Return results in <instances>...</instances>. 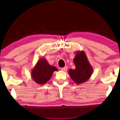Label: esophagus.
Returning <instances> with one entry per match:
<instances>
[{"instance_id":"1","label":"esophagus","mask_w":120,"mask_h":120,"mask_svg":"<svg viewBox=\"0 0 120 120\" xmlns=\"http://www.w3.org/2000/svg\"><path fill=\"white\" fill-rule=\"evenodd\" d=\"M67 69H68V67H64V68H60V70H61L62 71H66Z\"/></svg>"}]
</instances>
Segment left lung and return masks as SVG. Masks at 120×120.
I'll list each match as a JSON object with an SVG mask.
<instances>
[{
    "instance_id": "8db88e82",
    "label": "left lung",
    "mask_w": 120,
    "mask_h": 120,
    "mask_svg": "<svg viewBox=\"0 0 120 120\" xmlns=\"http://www.w3.org/2000/svg\"><path fill=\"white\" fill-rule=\"evenodd\" d=\"M73 62L75 69H70L68 71L73 81L76 84H81L88 81L92 74L93 69L85 52L77 51Z\"/></svg>"
}]
</instances>
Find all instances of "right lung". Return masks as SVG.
I'll use <instances>...</instances> for the list:
<instances>
[{
	"instance_id": "add662e5",
	"label": "right lung",
	"mask_w": 120,
	"mask_h": 120,
	"mask_svg": "<svg viewBox=\"0 0 120 120\" xmlns=\"http://www.w3.org/2000/svg\"><path fill=\"white\" fill-rule=\"evenodd\" d=\"M58 71L54 66H51L44 57L38 60L31 71V76L37 84H45L50 79L53 72Z\"/></svg>"
}]
</instances>
